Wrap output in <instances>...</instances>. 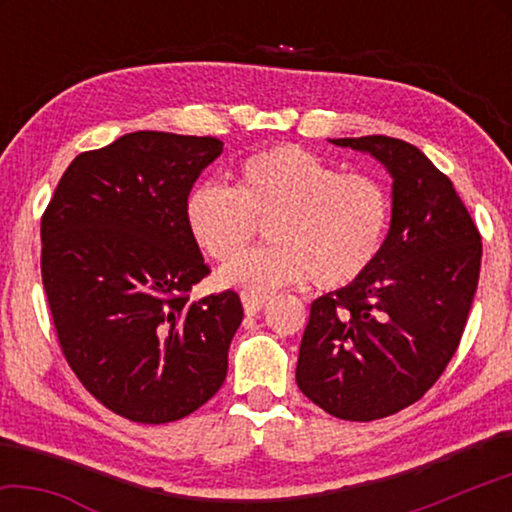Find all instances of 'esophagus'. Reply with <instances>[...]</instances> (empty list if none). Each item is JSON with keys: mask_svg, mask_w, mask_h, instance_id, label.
<instances>
[{"mask_svg": "<svg viewBox=\"0 0 512 512\" xmlns=\"http://www.w3.org/2000/svg\"><path fill=\"white\" fill-rule=\"evenodd\" d=\"M266 300H268L266 293H255V291L241 293V302H244V311L248 316H255L257 311L266 305Z\"/></svg>", "mask_w": 512, "mask_h": 512, "instance_id": "obj_1", "label": "esophagus"}]
</instances>
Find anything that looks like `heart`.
<instances>
[{"instance_id": "1", "label": "heart", "mask_w": 512, "mask_h": 512, "mask_svg": "<svg viewBox=\"0 0 512 512\" xmlns=\"http://www.w3.org/2000/svg\"><path fill=\"white\" fill-rule=\"evenodd\" d=\"M264 221L273 244L225 266L223 284L271 291L311 277L320 289H341L377 259L391 203L366 173H341L302 146L280 144L241 160L232 187L198 185L185 205L189 235L216 262L237 257Z\"/></svg>"}]
</instances>
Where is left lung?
I'll use <instances>...</instances> for the list:
<instances>
[{"mask_svg":"<svg viewBox=\"0 0 512 512\" xmlns=\"http://www.w3.org/2000/svg\"><path fill=\"white\" fill-rule=\"evenodd\" d=\"M393 176V219L359 280L311 302L298 388L341 420L406 409L436 384L461 343L481 271V235L443 171L386 135L343 137Z\"/></svg>","mask_w":512,"mask_h":512,"instance_id":"8db88e82","label":"left lung"}]
</instances>
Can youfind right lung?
Wrapping results in <instances>:
<instances>
[{"label": "right lung", "mask_w": 512, "mask_h": 512, "mask_svg": "<svg viewBox=\"0 0 512 512\" xmlns=\"http://www.w3.org/2000/svg\"><path fill=\"white\" fill-rule=\"evenodd\" d=\"M216 137L137 131L65 169L40 221V271L60 352L94 400L164 424L219 391L244 318L235 291L189 302L210 266L185 223Z\"/></svg>", "instance_id": "right-lung-1"}]
</instances>
